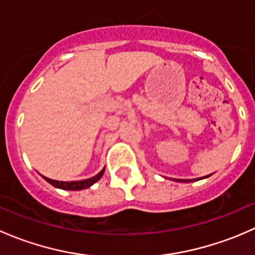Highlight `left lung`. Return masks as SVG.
I'll return each instance as SVG.
<instances>
[{"mask_svg":"<svg viewBox=\"0 0 255 255\" xmlns=\"http://www.w3.org/2000/svg\"><path fill=\"white\" fill-rule=\"evenodd\" d=\"M210 176V175H207ZM205 176V177H207ZM195 180H199V179H192V180H181V179H176V181H180V182H190V181H195Z\"/></svg>","mask_w":255,"mask_h":255,"instance_id":"obj_1","label":"left lung"}]
</instances>
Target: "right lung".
<instances>
[{
	"label": "right lung",
	"instance_id": "add662e5",
	"mask_svg": "<svg viewBox=\"0 0 255 255\" xmlns=\"http://www.w3.org/2000/svg\"><path fill=\"white\" fill-rule=\"evenodd\" d=\"M105 173V168L102 169L101 171H100L97 175L90 177V179H86V180H80V181H58V180H51L49 179V177H44L45 180L49 182V184H51L53 186L55 187H59V189H63V190H82V189H86V187H90L92 184H95L96 181H99L100 179H101V176L104 175Z\"/></svg>",
	"mask_w": 255,
	"mask_h": 255
}]
</instances>
